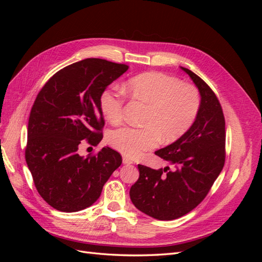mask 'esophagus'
Wrapping results in <instances>:
<instances>
[{
  "instance_id": "esophagus-1",
  "label": "esophagus",
  "mask_w": 262,
  "mask_h": 262,
  "mask_svg": "<svg viewBox=\"0 0 262 262\" xmlns=\"http://www.w3.org/2000/svg\"><path fill=\"white\" fill-rule=\"evenodd\" d=\"M122 163H123L124 165H131V164H133L132 160H130V158H129L128 156H123V158H122Z\"/></svg>"
}]
</instances>
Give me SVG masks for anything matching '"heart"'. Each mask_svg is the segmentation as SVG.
<instances>
[{"mask_svg":"<svg viewBox=\"0 0 262 262\" xmlns=\"http://www.w3.org/2000/svg\"><path fill=\"white\" fill-rule=\"evenodd\" d=\"M124 90L147 105L144 126H123L109 134L110 145L126 156L138 157L154 148L161 139L165 142L179 139L191 128L200 112L201 98L195 87L162 72L133 76L125 82ZM123 104L122 94L113 87L100 95L101 113L110 123L122 120Z\"/></svg>","mask_w":262,"mask_h":262,"instance_id":"1","label":"heart"}]
</instances>
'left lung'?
<instances>
[{"mask_svg":"<svg viewBox=\"0 0 262 262\" xmlns=\"http://www.w3.org/2000/svg\"><path fill=\"white\" fill-rule=\"evenodd\" d=\"M201 97L200 112L184 136L155 154L172 166L152 169L138 165L140 177L130 189L138 210L161 221H171L192 211L205 196L225 163V120L215 94L192 71Z\"/></svg>","mask_w":262,"mask_h":262,"instance_id":"8db88e82","label":"left lung"}]
</instances>
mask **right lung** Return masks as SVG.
Returning a JSON list of instances; mask_svg holds the SVG:
<instances>
[{
  "mask_svg": "<svg viewBox=\"0 0 262 262\" xmlns=\"http://www.w3.org/2000/svg\"><path fill=\"white\" fill-rule=\"evenodd\" d=\"M129 69L90 58L55 73L31 108L26 163L42 199L55 210L77 212L91 207L121 165L117 150L102 147L96 156L77 153L81 141L97 145L105 124L101 93Z\"/></svg>",
  "mask_w": 262,
  "mask_h": 262,
  "instance_id": "add662e5",
  "label": "right lung"
}]
</instances>
